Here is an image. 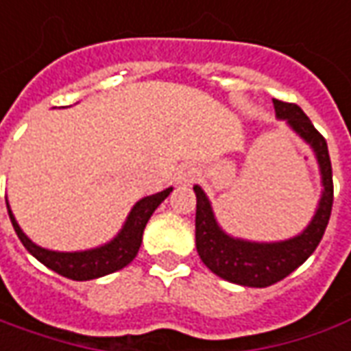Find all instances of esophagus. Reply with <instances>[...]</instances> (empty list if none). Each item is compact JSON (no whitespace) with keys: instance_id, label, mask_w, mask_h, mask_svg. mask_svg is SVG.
I'll list each match as a JSON object with an SVG mask.
<instances>
[{"instance_id":"esophagus-1","label":"esophagus","mask_w":351,"mask_h":351,"mask_svg":"<svg viewBox=\"0 0 351 351\" xmlns=\"http://www.w3.org/2000/svg\"><path fill=\"white\" fill-rule=\"evenodd\" d=\"M196 178H198V171H196L195 166H181L176 173V181L180 185H191Z\"/></svg>"}]
</instances>
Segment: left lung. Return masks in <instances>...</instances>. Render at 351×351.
Masks as SVG:
<instances>
[{"label": "left lung", "mask_w": 351, "mask_h": 351, "mask_svg": "<svg viewBox=\"0 0 351 351\" xmlns=\"http://www.w3.org/2000/svg\"><path fill=\"white\" fill-rule=\"evenodd\" d=\"M276 117L314 151L322 176V196L306 228L282 242H251L227 234L215 219L208 195L195 185L196 195V251L206 267L227 282L245 287H268L304 263L322 242L332 208V168L327 141L312 121L295 104L274 100Z\"/></svg>", "instance_id": "obj_1"}]
</instances>
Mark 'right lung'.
Here are the masks:
<instances>
[{
	"label": "right lung",
	"instance_id": "1",
	"mask_svg": "<svg viewBox=\"0 0 351 351\" xmlns=\"http://www.w3.org/2000/svg\"><path fill=\"white\" fill-rule=\"evenodd\" d=\"M173 189L168 187L156 193V195L145 196L138 202L134 204V208L128 213V217L124 221L123 228L119 230V234L109 240L104 245L92 247V250L84 251H52L45 250L41 245H37L29 240L28 236L22 232L21 225L16 223L14 215H12L11 206L7 202V210H9V217H11L14 232L21 238L24 247L36 257L39 263H43L45 267L51 268L60 276H66L69 280L75 282H86V280H94V278H101L111 272L121 270L126 265H130L134 257L138 255L141 245V238H143V228L151 219L153 211L166 200V196L170 195Z\"/></svg>",
	"mask_w": 351,
	"mask_h": 351
}]
</instances>
